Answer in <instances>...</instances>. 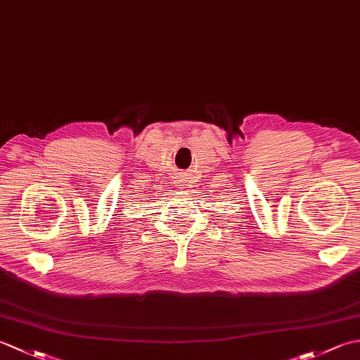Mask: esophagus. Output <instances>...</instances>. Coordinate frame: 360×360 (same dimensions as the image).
<instances>
[{
    "label": "esophagus",
    "mask_w": 360,
    "mask_h": 360,
    "mask_svg": "<svg viewBox=\"0 0 360 360\" xmlns=\"http://www.w3.org/2000/svg\"><path fill=\"white\" fill-rule=\"evenodd\" d=\"M176 184H178V186H179V188H184V186H186V179H184V178H182V176H181V178H178V179H176Z\"/></svg>",
    "instance_id": "obj_1"
}]
</instances>
